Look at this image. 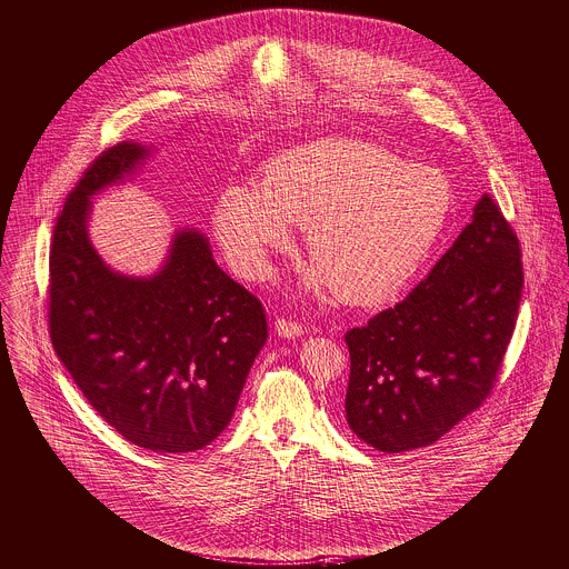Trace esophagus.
I'll return each mask as SVG.
<instances>
[{
  "label": "esophagus",
  "mask_w": 569,
  "mask_h": 569,
  "mask_svg": "<svg viewBox=\"0 0 569 569\" xmlns=\"http://www.w3.org/2000/svg\"><path fill=\"white\" fill-rule=\"evenodd\" d=\"M274 330H277V335H281L286 339H295V337H299L303 332L299 321H292V319H286V317H279L274 321Z\"/></svg>",
  "instance_id": "obj_1"
}]
</instances>
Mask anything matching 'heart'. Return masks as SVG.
I'll return each instance as SVG.
<instances>
[{
    "label": "heart",
    "mask_w": 569,
    "mask_h": 569,
    "mask_svg": "<svg viewBox=\"0 0 569 569\" xmlns=\"http://www.w3.org/2000/svg\"><path fill=\"white\" fill-rule=\"evenodd\" d=\"M453 197L447 178L355 138H326L272 158L261 182L228 184L214 210L239 272L263 277L270 254L306 226V281L350 306L393 299L440 241Z\"/></svg>",
    "instance_id": "heart-1"
}]
</instances>
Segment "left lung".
Returning <instances> with one entry per match:
<instances>
[{"instance_id":"1","label":"left lung","mask_w":569,"mask_h":569,"mask_svg":"<svg viewBox=\"0 0 569 569\" xmlns=\"http://www.w3.org/2000/svg\"><path fill=\"white\" fill-rule=\"evenodd\" d=\"M520 243L485 194L418 288L350 328L346 420L385 453L429 447L493 389L522 295Z\"/></svg>"}]
</instances>
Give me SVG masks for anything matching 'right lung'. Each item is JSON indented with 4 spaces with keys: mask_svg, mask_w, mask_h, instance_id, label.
<instances>
[{
    "mask_svg": "<svg viewBox=\"0 0 569 569\" xmlns=\"http://www.w3.org/2000/svg\"><path fill=\"white\" fill-rule=\"evenodd\" d=\"M147 149H104L71 189L49 254V332L76 387L136 447L189 453L223 433L268 339L261 301L230 279L194 230L149 279L111 272L87 237L89 199Z\"/></svg>",
    "mask_w": 569,
    "mask_h": 569,
    "instance_id": "add662e5",
    "label": "right lung"
}]
</instances>
